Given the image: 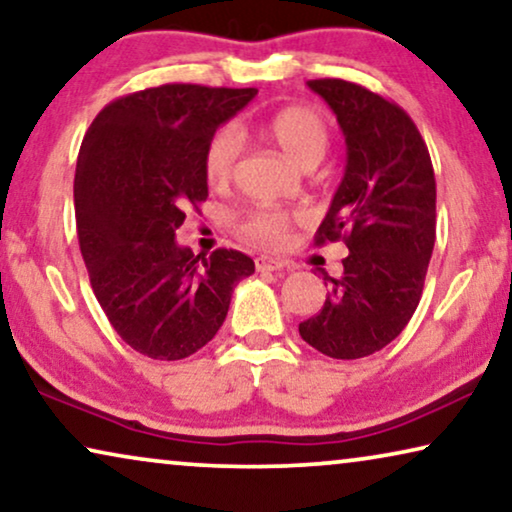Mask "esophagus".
Here are the masks:
<instances>
[{
  "instance_id": "34e87169",
  "label": "esophagus",
  "mask_w": 512,
  "mask_h": 512,
  "mask_svg": "<svg viewBox=\"0 0 512 512\" xmlns=\"http://www.w3.org/2000/svg\"><path fill=\"white\" fill-rule=\"evenodd\" d=\"M285 266H290V262H285V259H278V257L259 255L255 259V269L257 271H280V269H285Z\"/></svg>"
}]
</instances>
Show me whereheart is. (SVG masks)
Listing matches in <instances>:
<instances>
[{"label": "heart", "mask_w": 512, "mask_h": 512, "mask_svg": "<svg viewBox=\"0 0 512 512\" xmlns=\"http://www.w3.org/2000/svg\"><path fill=\"white\" fill-rule=\"evenodd\" d=\"M264 134L299 167L311 169L327 153L329 127L320 111L311 106H287L264 122ZM243 150L241 132L232 125L222 127L208 141L204 153V174L211 185L232 178ZM292 215L283 208H255L236 220V232L259 246H283L290 232Z\"/></svg>", "instance_id": "heart-1"}]
</instances>
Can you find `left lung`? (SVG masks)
<instances>
[{"instance_id":"1","label":"left lung","mask_w":512,"mask_h":512,"mask_svg":"<svg viewBox=\"0 0 512 512\" xmlns=\"http://www.w3.org/2000/svg\"><path fill=\"white\" fill-rule=\"evenodd\" d=\"M343 129L348 164L315 234L343 241V273L299 334L322 355L359 359L397 338L420 304L436 241V178L427 143L390 99L341 78L308 81Z\"/></svg>"}]
</instances>
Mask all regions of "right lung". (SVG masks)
I'll use <instances>...</instances> for the list:
<instances>
[{
	"label": "right lung",
	"mask_w": 512,
	"mask_h": 512,
	"mask_svg": "<svg viewBox=\"0 0 512 512\" xmlns=\"http://www.w3.org/2000/svg\"><path fill=\"white\" fill-rule=\"evenodd\" d=\"M255 88L167 83L104 106L74 178L78 243L99 306L122 341L150 359H185L227 318L255 262L232 248L208 257L176 243L185 208L208 197L204 153Z\"/></svg>",
	"instance_id": "obj_1"
}]
</instances>
